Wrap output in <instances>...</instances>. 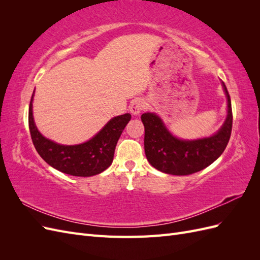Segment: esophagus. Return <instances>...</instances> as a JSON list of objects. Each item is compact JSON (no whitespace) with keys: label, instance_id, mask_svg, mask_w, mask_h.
I'll return each mask as SVG.
<instances>
[{"label":"esophagus","instance_id":"1","mask_svg":"<svg viewBox=\"0 0 260 260\" xmlns=\"http://www.w3.org/2000/svg\"><path fill=\"white\" fill-rule=\"evenodd\" d=\"M145 106L146 105H145L144 100L137 99V100H135L131 103V105H130V112L133 115H139L145 108Z\"/></svg>","mask_w":260,"mask_h":260}]
</instances>
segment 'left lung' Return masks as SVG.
I'll use <instances>...</instances> for the list:
<instances>
[{
    "mask_svg": "<svg viewBox=\"0 0 260 260\" xmlns=\"http://www.w3.org/2000/svg\"><path fill=\"white\" fill-rule=\"evenodd\" d=\"M228 100V115L222 127L209 138L181 140L174 137L154 113L141 116L144 124V149L148 162L165 174L187 176L203 170L221 155L232 131L231 99L222 82Z\"/></svg>",
    "mask_w": 260,
    "mask_h": 260,
    "instance_id": "left-lung-1",
    "label": "left lung"
}]
</instances>
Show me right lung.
Here are the masks:
<instances>
[{
	"instance_id": "right-lung-1",
	"label": "right lung",
	"mask_w": 260,
	"mask_h": 260,
	"mask_svg": "<svg viewBox=\"0 0 260 260\" xmlns=\"http://www.w3.org/2000/svg\"><path fill=\"white\" fill-rule=\"evenodd\" d=\"M32 99L34 94L28 116L30 136L37 152L50 166L76 177L95 176L111 166L118 140L131 119L130 114L114 117L88 142L61 145L44 138L37 129L32 116Z\"/></svg>"
}]
</instances>
